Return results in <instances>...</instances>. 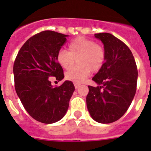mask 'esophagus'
<instances>
[{
	"label": "esophagus",
	"mask_w": 151,
	"mask_h": 151,
	"mask_svg": "<svg viewBox=\"0 0 151 151\" xmlns=\"http://www.w3.org/2000/svg\"><path fill=\"white\" fill-rule=\"evenodd\" d=\"M74 87H75V88H78V87L80 86V83H74Z\"/></svg>",
	"instance_id": "34e87169"
}]
</instances>
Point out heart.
<instances>
[{
  "instance_id": "heart-1",
  "label": "heart",
  "mask_w": 151,
  "mask_h": 151,
  "mask_svg": "<svg viewBox=\"0 0 151 151\" xmlns=\"http://www.w3.org/2000/svg\"><path fill=\"white\" fill-rule=\"evenodd\" d=\"M106 52L101 45L92 39L80 36L71 41L68 52L60 50L57 54V61L62 68L69 69L77 60L78 65L66 73L67 80L74 83H83L91 71H99L104 64Z\"/></svg>"
}]
</instances>
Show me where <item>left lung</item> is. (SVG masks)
<instances>
[{
    "instance_id": "1",
    "label": "left lung",
    "mask_w": 151,
    "mask_h": 151,
    "mask_svg": "<svg viewBox=\"0 0 151 151\" xmlns=\"http://www.w3.org/2000/svg\"><path fill=\"white\" fill-rule=\"evenodd\" d=\"M104 44V64L93 77L99 86L88 85L87 107L92 118L101 123L118 121L129 109L137 90L138 71L127 45L108 33H96Z\"/></svg>"
}]
</instances>
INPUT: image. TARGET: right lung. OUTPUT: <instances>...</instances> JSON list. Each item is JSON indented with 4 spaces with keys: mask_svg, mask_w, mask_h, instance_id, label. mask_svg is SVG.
Listing matches in <instances>:
<instances>
[{
    "mask_svg": "<svg viewBox=\"0 0 151 151\" xmlns=\"http://www.w3.org/2000/svg\"><path fill=\"white\" fill-rule=\"evenodd\" d=\"M66 36L52 30L36 33L22 45L14 63L17 94L29 115L41 123L60 121L74 91L71 81L55 87L50 81V77L58 81L64 77L57 54L66 43Z\"/></svg>",
    "mask_w": 151,
    "mask_h": 151,
    "instance_id": "right-lung-1",
    "label": "right lung"
}]
</instances>
